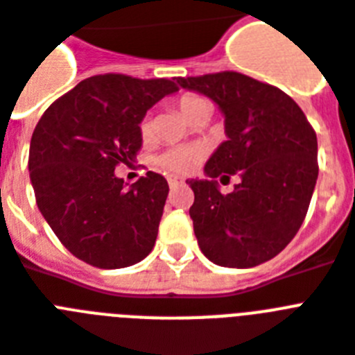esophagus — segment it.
<instances>
[{
  "label": "esophagus",
  "mask_w": 355,
  "mask_h": 355,
  "mask_svg": "<svg viewBox=\"0 0 355 355\" xmlns=\"http://www.w3.org/2000/svg\"><path fill=\"white\" fill-rule=\"evenodd\" d=\"M167 182H169V188L175 189V188H178V186H180V184H182V180H180V178L171 177V178H169V180H167Z\"/></svg>",
  "instance_id": "1"
}]
</instances>
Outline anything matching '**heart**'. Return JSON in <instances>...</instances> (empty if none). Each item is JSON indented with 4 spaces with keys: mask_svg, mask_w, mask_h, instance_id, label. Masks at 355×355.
<instances>
[{
    "mask_svg": "<svg viewBox=\"0 0 355 355\" xmlns=\"http://www.w3.org/2000/svg\"><path fill=\"white\" fill-rule=\"evenodd\" d=\"M205 107H208L205 99H200L199 96H193V94H186V96H182L178 99V108H180V112L186 116V119ZM149 130V121H145L144 125H141V132H144V136H147ZM199 149H195V147H180V149L167 150L166 155H162L160 160H158V167H160L162 171L173 173V175H184V173H189L191 169H195V166L199 164Z\"/></svg>",
    "mask_w": 355,
    "mask_h": 355,
    "instance_id": "obj_1",
    "label": "heart"
}]
</instances>
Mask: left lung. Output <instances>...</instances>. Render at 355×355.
<instances>
[{"label": "left lung", "instance_id": "1", "mask_svg": "<svg viewBox=\"0 0 355 355\" xmlns=\"http://www.w3.org/2000/svg\"><path fill=\"white\" fill-rule=\"evenodd\" d=\"M184 90L210 97L225 116L227 139L191 178L189 217L206 258L247 269L269 261L291 241L308 214L319 166L317 134L291 97L237 73L177 77ZM240 177L223 196L217 178Z\"/></svg>", "mask_w": 355, "mask_h": 355}]
</instances>
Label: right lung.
<instances>
[{"instance_id": "obj_1", "label": "right lung", "mask_w": 355, "mask_h": 355, "mask_svg": "<svg viewBox=\"0 0 355 355\" xmlns=\"http://www.w3.org/2000/svg\"><path fill=\"white\" fill-rule=\"evenodd\" d=\"M178 92L169 79L96 75L53 103L29 147L31 184L42 216L86 263L121 269L155 247L169 186L147 171L132 186L116 166L136 160L145 114Z\"/></svg>"}]
</instances>
